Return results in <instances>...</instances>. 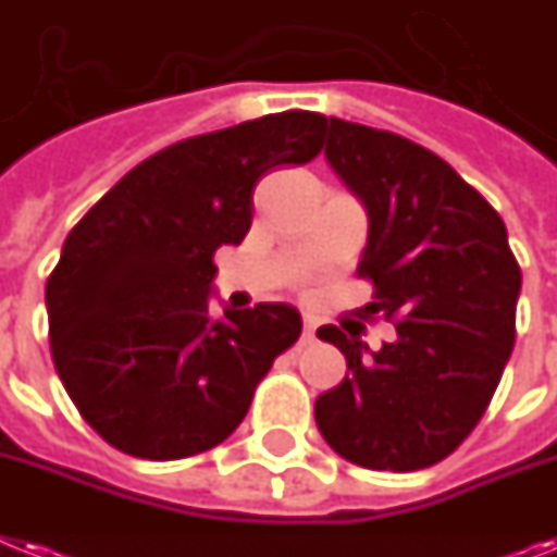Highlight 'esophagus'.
Here are the masks:
<instances>
[{"label": "esophagus", "mask_w": 557, "mask_h": 557, "mask_svg": "<svg viewBox=\"0 0 557 557\" xmlns=\"http://www.w3.org/2000/svg\"><path fill=\"white\" fill-rule=\"evenodd\" d=\"M314 332H318V318L314 314H302V343L314 341Z\"/></svg>", "instance_id": "1"}]
</instances>
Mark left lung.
<instances>
[{"instance_id":"8db88e82","label":"left lung","mask_w":557,"mask_h":557,"mask_svg":"<svg viewBox=\"0 0 557 557\" xmlns=\"http://www.w3.org/2000/svg\"><path fill=\"white\" fill-rule=\"evenodd\" d=\"M325 160L369 216L363 314L395 320L397 334L374 351L355 329L320 325L346 377L318 397L314 420L357 467L426 469L458 449L498 388L521 269L498 211L429 148L329 116Z\"/></svg>"}]
</instances>
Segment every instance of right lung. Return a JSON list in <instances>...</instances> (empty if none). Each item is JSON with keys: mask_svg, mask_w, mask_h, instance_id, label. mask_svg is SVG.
Here are the masks:
<instances>
[{"mask_svg": "<svg viewBox=\"0 0 557 557\" xmlns=\"http://www.w3.org/2000/svg\"><path fill=\"white\" fill-rule=\"evenodd\" d=\"M323 131V114L283 111L183 139L131 169L67 234L45 286L53 366L111 446L176 460L223 443L300 337L288 302L214 318V251L251 228L257 180L314 160Z\"/></svg>", "mask_w": 557, "mask_h": 557, "instance_id": "obj_1", "label": "right lung"}]
</instances>
